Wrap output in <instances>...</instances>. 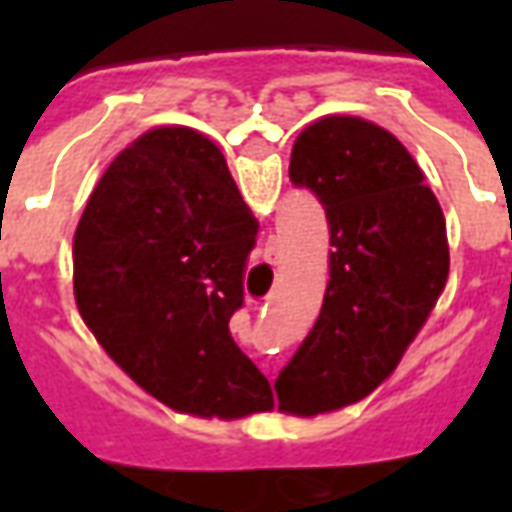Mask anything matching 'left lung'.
Returning <instances> with one entry per match:
<instances>
[{
    "mask_svg": "<svg viewBox=\"0 0 512 512\" xmlns=\"http://www.w3.org/2000/svg\"><path fill=\"white\" fill-rule=\"evenodd\" d=\"M290 180L329 222L321 315L279 373V411L318 417L354 406L395 373L450 274L447 222L403 142L354 115L304 128Z\"/></svg>",
    "mask_w": 512,
    "mask_h": 512,
    "instance_id": "obj_1",
    "label": "left lung"
}]
</instances>
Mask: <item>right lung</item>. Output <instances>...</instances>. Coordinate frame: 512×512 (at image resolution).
<instances>
[{
    "instance_id": "right-lung-1",
    "label": "right lung",
    "mask_w": 512,
    "mask_h": 512,
    "mask_svg": "<svg viewBox=\"0 0 512 512\" xmlns=\"http://www.w3.org/2000/svg\"><path fill=\"white\" fill-rule=\"evenodd\" d=\"M260 230L222 150L158 126L106 167L73 235V296L120 370L164 406L241 419L274 408L235 345L246 257Z\"/></svg>"
}]
</instances>
